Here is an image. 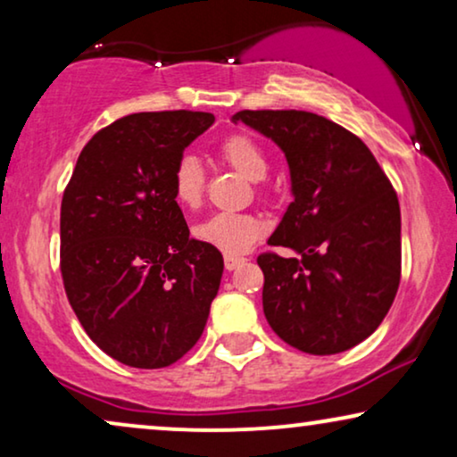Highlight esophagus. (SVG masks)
<instances>
[{
    "mask_svg": "<svg viewBox=\"0 0 457 457\" xmlns=\"http://www.w3.org/2000/svg\"><path fill=\"white\" fill-rule=\"evenodd\" d=\"M243 262H245L243 255H224V268H227V270H235V268L243 264Z\"/></svg>",
    "mask_w": 457,
    "mask_h": 457,
    "instance_id": "1",
    "label": "esophagus"
}]
</instances>
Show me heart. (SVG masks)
I'll list each match as a JSON object with an SVG mask.
<instances>
[{
	"instance_id": "obj_1",
	"label": "heart",
	"mask_w": 457,
	"mask_h": 457,
	"mask_svg": "<svg viewBox=\"0 0 457 457\" xmlns=\"http://www.w3.org/2000/svg\"><path fill=\"white\" fill-rule=\"evenodd\" d=\"M218 155L233 166L237 172L249 180H262L268 172L264 149L245 133H233L218 145ZM205 174L195 155H180L172 170V195L183 208H197L204 199ZM197 241L218 249V252L235 255L247 252L255 241L264 235V224L252 214H228L220 212L205 218L193 228Z\"/></svg>"
}]
</instances>
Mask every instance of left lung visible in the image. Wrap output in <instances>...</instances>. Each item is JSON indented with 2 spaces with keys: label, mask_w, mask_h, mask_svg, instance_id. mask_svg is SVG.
<instances>
[{
  "label": "left lung",
  "mask_w": 457,
  "mask_h": 457,
  "mask_svg": "<svg viewBox=\"0 0 457 457\" xmlns=\"http://www.w3.org/2000/svg\"><path fill=\"white\" fill-rule=\"evenodd\" d=\"M285 152L293 202L268 245L293 258L258 255L266 320L285 343L333 355L370 337L402 277L397 193L366 143L303 110H243L233 122Z\"/></svg>",
  "instance_id": "obj_1"
}]
</instances>
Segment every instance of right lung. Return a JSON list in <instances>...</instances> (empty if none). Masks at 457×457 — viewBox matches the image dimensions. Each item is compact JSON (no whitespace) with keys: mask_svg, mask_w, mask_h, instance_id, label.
Returning a JSON list of instances; mask_svg holds the SVG:
<instances>
[{"mask_svg":"<svg viewBox=\"0 0 457 457\" xmlns=\"http://www.w3.org/2000/svg\"><path fill=\"white\" fill-rule=\"evenodd\" d=\"M210 112H139L97 130L60 210V270L96 345L133 368H166L195 345L222 253L189 239L172 170Z\"/></svg>","mask_w":457,"mask_h":457,"instance_id":"add662e5","label":"right lung"}]
</instances>
